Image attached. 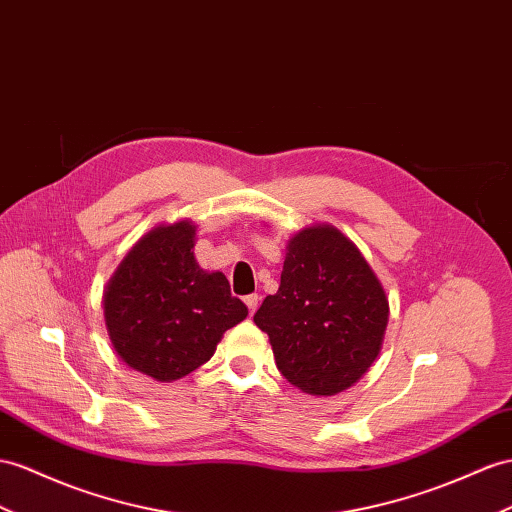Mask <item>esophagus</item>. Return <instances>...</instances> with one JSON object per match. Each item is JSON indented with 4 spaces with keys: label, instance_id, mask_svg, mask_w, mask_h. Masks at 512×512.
<instances>
[{
    "label": "esophagus",
    "instance_id": "esophagus-1",
    "mask_svg": "<svg viewBox=\"0 0 512 512\" xmlns=\"http://www.w3.org/2000/svg\"><path fill=\"white\" fill-rule=\"evenodd\" d=\"M244 303H246L248 311L255 313V309H257V305H259V296H257V294H248V296L244 298Z\"/></svg>",
    "mask_w": 512,
    "mask_h": 512
}]
</instances>
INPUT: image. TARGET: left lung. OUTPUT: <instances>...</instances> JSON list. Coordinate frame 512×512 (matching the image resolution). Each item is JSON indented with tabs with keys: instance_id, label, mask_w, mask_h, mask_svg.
Returning a JSON list of instances; mask_svg holds the SVG:
<instances>
[{
	"instance_id": "left-lung-1",
	"label": "left lung",
	"mask_w": 512,
	"mask_h": 512,
	"mask_svg": "<svg viewBox=\"0 0 512 512\" xmlns=\"http://www.w3.org/2000/svg\"><path fill=\"white\" fill-rule=\"evenodd\" d=\"M255 324L268 333L279 372L311 396H335L372 368L389 322V300L359 248L333 225L287 242L279 292Z\"/></svg>"
}]
</instances>
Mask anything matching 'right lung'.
I'll use <instances>...</instances> for the list:
<instances>
[{
    "mask_svg": "<svg viewBox=\"0 0 512 512\" xmlns=\"http://www.w3.org/2000/svg\"><path fill=\"white\" fill-rule=\"evenodd\" d=\"M190 220L151 229L125 255L103 292L110 342L131 370L170 383L212 359L248 309L222 272L194 257Z\"/></svg>",
    "mask_w": 512,
    "mask_h": 512,
    "instance_id": "right-lung-1",
    "label": "right lung"
}]
</instances>
